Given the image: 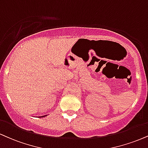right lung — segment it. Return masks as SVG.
Masks as SVG:
<instances>
[{
	"instance_id": "right-lung-1",
	"label": "right lung",
	"mask_w": 148,
	"mask_h": 148,
	"mask_svg": "<svg viewBox=\"0 0 148 148\" xmlns=\"http://www.w3.org/2000/svg\"><path fill=\"white\" fill-rule=\"evenodd\" d=\"M45 116H47V115H45ZM40 116V117H44V116Z\"/></svg>"
}]
</instances>
